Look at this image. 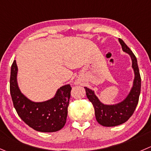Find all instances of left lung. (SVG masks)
Here are the masks:
<instances>
[{
    "instance_id": "1",
    "label": "left lung",
    "mask_w": 151,
    "mask_h": 151,
    "mask_svg": "<svg viewBox=\"0 0 151 151\" xmlns=\"http://www.w3.org/2000/svg\"><path fill=\"white\" fill-rule=\"evenodd\" d=\"M119 41L122 46V50L131 56L132 68H134L135 74L133 87L128 96L122 102L116 105H104L94 94L93 91L84 87L86 96L94 108L96 121L101 125L105 127L119 125L129 119L137 108L141 91V77L137 58L122 39L119 38Z\"/></svg>"
}]
</instances>
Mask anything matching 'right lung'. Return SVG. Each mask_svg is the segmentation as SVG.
I'll list each match as a JSON object with an SVG mask.
<instances>
[{"label":"right lung","mask_w":151,"mask_h":151,"mask_svg":"<svg viewBox=\"0 0 151 151\" xmlns=\"http://www.w3.org/2000/svg\"><path fill=\"white\" fill-rule=\"evenodd\" d=\"M17 66L14 60L11 67L10 93L13 105L22 120L34 130L40 132H55L66 122L71 87L60 88L55 97L42 102L29 100L20 92L17 82Z\"/></svg>","instance_id":"obj_1"}]
</instances>
